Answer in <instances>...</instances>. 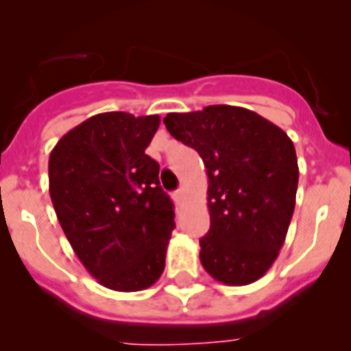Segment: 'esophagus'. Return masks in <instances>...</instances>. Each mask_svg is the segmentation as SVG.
Returning a JSON list of instances; mask_svg holds the SVG:
<instances>
[{"label":"esophagus","instance_id":"1","mask_svg":"<svg viewBox=\"0 0 351 351\" xmlns=\"http://www.w3.org/2000/svg\"><path fill=\"white\" fill-rule=\"evenodd\" d=\"M175 198H176V202H178V204H183V202L186 200V192H185V189H180L178 192L175 193Z\"/></svg>","mask_w":351,"mask_h":351}]
</instances>
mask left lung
Listing matches in <instances>:
<instances>
[{
  "label": "left lung",
  "instance_id": "8db88e82",
  "mask_svg": "<svg viewBox=\"0 0 351 351\" xmlns=\"http://www.w3.org/2000/svg\"><path fill=\"white\" fill-rule=\"evenodd\" d=\"M162 122L207 168L210 229L200 239L202 267L221 284H253L289 231L299 183L293 143L270 120L231 105L168 113Z\"/></svg>",
  "mask_w": 351,
  "mask_h": 351
}]
</instances>
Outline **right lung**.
<instances>
[{
  "label": "right lung",
  "instance_id": "add662e5",
  "mask_svg": "<svg viewBox=\"0 0 351 351\" xmlns=\"http://www.w3.org/2000/svg\"><path fill=\"white\" fill-rule=\"evenodd\" d=\"M159 115L105 112L61 137L49 193L67 241L98 284L137 292L158 282L175 229L173 202L146 154Z\"/></svg>",
  "mask_w": 351,
  "mask_h": 351
}]
</instances>
